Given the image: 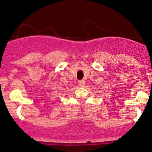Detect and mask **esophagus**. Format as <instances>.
Masks as SVG:
<instances>
[{"instance_id":"34e87169","label":"esophagus","mask_w":152,"mask_h":152,"mask_svg":"<svg viewBox=\"0 0 152 152\" xmlns=\"http://www.w3.org/2000/svg\"><path fill=\"white\" fill-rule=\"evenodd\" d=\"M78 85L80 87H84L86 85V83L84 80H79L78 81Z\"/></svg>"}]
</instances>
